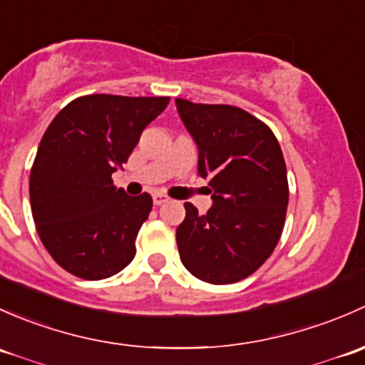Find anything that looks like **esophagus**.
<instances>
[{
  "label": "esophagus",
  "instance_id": "1",
  "mask_svg": "<svg viewBox=\"0 0 365 365\" xmlns=\"http://www.w3.org/2000/svg\"><path fill=\"white\" fill-rule=\"evenodd\" d=\"M153 202H155V205H161L165 204V202H168V197L163 193H155L153 195Z\"/></svg>",
  "mask_w": 365,
  "mask_h": 365
}]
</instances>
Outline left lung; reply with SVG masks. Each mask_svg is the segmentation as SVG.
<instances>
[{"label":"left lung","instance_id":"left-lung-1","mask_svg":"<svg viewBox=\"0 0 365 365\" xmlns=\"http://www.w3.org/2000/svg\"><path fill=\"white\" fill-rule=\"evenodd\" d=\"M179 118L198 149V175L212 205L198 214L186 202L178 227L179 257L198 279L237 283L272 255L288 207L287 165L272 130L232 105L175 98Z\"/></svg>","mask_w":365,"mask_h":365}]
</instances>
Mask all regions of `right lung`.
<instances>
[{
  "label": "right lung",
  "mask_w": 365,
  "mask_h": 365,
  "mask_svg": "<svg viewBox=\"0 0 365 365\" xmlns=\"http://www.w3.org/2000/svg\"><path fill=\"white\" fill-rule=\"evenodd\" d=\"M168 96L89 95L52 119L36 151L29 198L45 250L65 270L98 281L133 260L135 239L153 209L149 193L130 197L112 174L133 153Z\"/></svg>",
  "instance_id": "obj_1"
}]
</instances>
